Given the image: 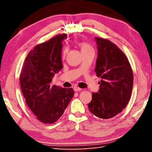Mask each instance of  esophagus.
Masks as SVG:
<instances>
[{"instance_id":"esophagus-1","label":"esophagus","mask_w":152,"mask_h":152,"mask_svg":"<svg viewBox=\"0 0 152 152\" xmlns=\"http://www.w3.org/2000/svg\"><path fill=\"white\" fill-rule=\"evenodd\" d=\"M74 91H75V92H78V91H81V88H79V87H78V86H74Z\"/></svg>"}]
</instances>
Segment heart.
<instances>
[{
	"label": "heart",
	"mask_w": 152,
	"mask_h": 152,
	"mask_svg": "<svg viewBox=\"0 0 152 152\" xmlns=\"http://www.w3.org/2000/svg\"><path fill=\"white\" fill-rule=\"evenodd\" d=\"M78 46L80 47V48L82 53L89 52V51H94V49L92 48V46L87 42H79ZM67 53H68V49L64 48V50L63 51V54H62L63 57H65L66 55L67 54Z\"/></svg>",
	"instance_id": "b5f03b06"
}]
</instances>
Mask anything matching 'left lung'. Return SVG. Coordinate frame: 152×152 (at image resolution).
<instances>
[{
  "instance_id": "8db88e82",
  "label": "left lung",
  "mask_w": 152,
  "mask_h": 152,
  "mask_svg": "<svg viewBox=\"0 0 152 152\" xmlns=\"http://www.w3.org/2000/svg\"><path fill=\"white\" fill-rule=\"evenodd\" d=\"M98 58L94 69L99 82V92L92 94L88 109L103 119L115 117L127 106L132 95L133 75L125 53L110 41L95 37Z\"/></svg>"
}]
</instances>
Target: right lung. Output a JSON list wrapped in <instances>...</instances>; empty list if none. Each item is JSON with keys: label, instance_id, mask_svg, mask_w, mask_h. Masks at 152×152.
Here are the masks:
<instances>
[{"label": "right lung", "instance_id": "obj_1", "mask_svg": "<svg viewBox=\"0 0 152 152\" xmlns=\"http://www.w3.org/2000/svg\"><path fill=\"white\" fill-rule=\"evenodd\" d=\"M66 34H58L35 46L25 58L20 74V88L27 106L36 118L52 124L63 115L74 90L52 85L55 74L63 68L61 52Z\"/></svg>", "mask_w": 152, "mask_h": 152}]
</instances>
